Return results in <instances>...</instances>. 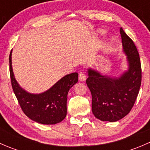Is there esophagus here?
I'll return each mask as SVG.
<instances>
[{"label": "esophagus", "instance_id": "esophagus-1", "mask_svg": "<svg viewBox=\"0 0 150 150\" xmlns=\"http://www.w3.org/2000/svg\"><path fill=\"white\" fill-rule=\"evenodd\" d=\"M86 79V75H85L83 72H80L79 73V80L80 81H84Z\"/></svg>", "mask_w": 150, "mask_h": 150}]
</instances>
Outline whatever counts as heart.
Here are the masks:
<instances>
[{"label": "heart", "mask_w": 150, "mask_h": 150, "mask_svg": "<svg viewBox=\"0 0 150 150\" xmlns=\"http://www.w3.org/2000/svg\"><path fill=\"white\" fill-rule=\"evenodd\" d=\"M104 33L103 31H101V33Z\"/></svg>", "instance_id": "1"}]
</instances>
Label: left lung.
<instances>
[{
    "label": "left lung",
    "instance_id": "left-lung-1",
    "mask_svg": "<svg viewBox=\"0 0 150 150\" xmlns=\"http://www.w3.org/2000/svg\"><path fill=\"white\" fill-rule=\"evenodd\" d=\"M128 71L119 78H109L89 69L86 84L92 96V112L102 121L115 122L130 112L137 100L142 83L139 54L134 41L120 29Z\"/></svg>",
    "mask_w": 150,
    "mask_h": 150
}]
</instances>
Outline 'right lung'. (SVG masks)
I'll return each instance as SVG.
<instances>
[{"label":"right lung","instance_id":"right-lung-1","mask_svg":"<svg viewBox=\"0 0 150 150\" xmlns=\"http://www.w3.org/2000/svg\"><path fill=\"white\" fill-rule=\"evenodd\" d=\"M9 71L11 86L23 112L34 121L53 125L62 121L67 115V100L69 89L78 82V73L67 75L50 89L40 94L29 93L15 80L9 55Z\"/></svg>","mask_w":150,"mask_h":150}]
</instances>
